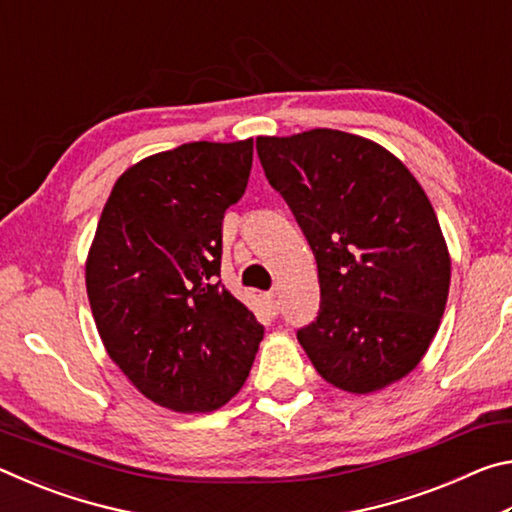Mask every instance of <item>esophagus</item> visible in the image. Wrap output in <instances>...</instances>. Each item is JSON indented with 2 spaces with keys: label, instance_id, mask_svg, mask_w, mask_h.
Wrapping results in <instances>:
<instances>
[{
  "label": "esophagus",
  "instance_id": "esophagus-1",
  "mask_svg": "<svg viewBox=\"0 0 512 512\" xmlns=\"http://www.w3.org/2000/svg\"><path fill=\"white\" fill-rule=\"evenodd\" d=\"M266 305H268V309H271L273 316L277 314V311H280V298H277V291L266 293Z\"/></svg>",
  "mask_w": 512,
  "mask_h": 512
}]
</instances>
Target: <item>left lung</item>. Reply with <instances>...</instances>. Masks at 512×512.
<instances>
[{
	"label": "left lung",
	"instance_id": "1",
	"mask_svg": "<svg viewBox=\"0 0 512 512\" xmlns=\"http://www.w3.org/2000/svg\"><path fill=\"white\" fill-rule=\"evenodd\" d=\"M257 155L318 264V316L298 329L318 375L348 393L409 375L438 332L452 273L418 180L379 144L332 128L257 137Z\"/></svg>",
	"mask_w": 512,
	"mask_h": 512
}]
</instances>
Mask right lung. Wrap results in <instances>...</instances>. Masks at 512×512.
<instances>
[{
    "label": "right lung",
    "mask_w": 512,
    "mask_h": 512,
    "mask_svg": "<svg viewBox=\"0 0 512 512\" xmlns=\"http://www.w3.org/2000/svg\"><path fill=\"white\" fill-rule=\"evenodd\" d=\"M253 140L189 142L112 187L85 266L110 359L151 402L214 411L244 386L264 325L221 284V221L246 192Z\"/></svg>",
    "instance_id": "obj_1"
}]
</instances>
